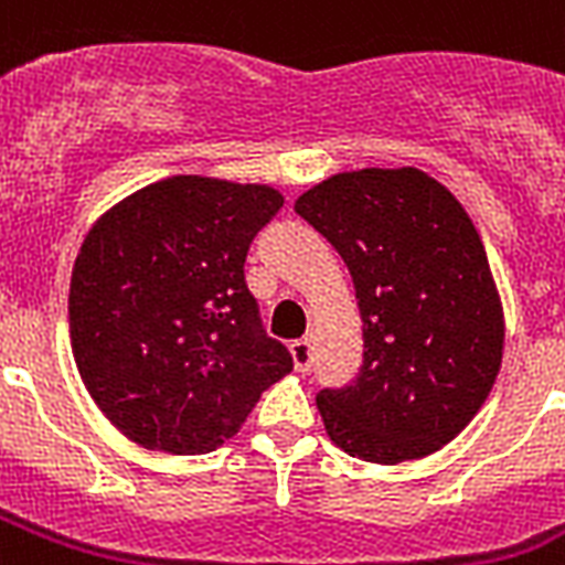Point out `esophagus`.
I'll list each match as a JSON object with an SVG mask.
<instances>
[{
    "label": "esophagus",
    "instance_id": "34e87169",
    "mask_svg": "<svg viewBox=\"0 0 565 565\" xmlns=\"http://www.w3.org/2000/svg\"><path fill=\"white\" fill-rule=\"evenodd\" d=\"M290 358H292V370L308 372L310 363H313V352H310L308 340H296V343L290 345Z\"/></svg>",
    "mask_w": 565,
    "mask_h": 565
}]
</instances>
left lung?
Returning <instances> with one entry per match:
<instances>
[{"label":"left lung","mask_w":565,"mask_h":565,"mask_svg":"<svg viewBox=\"0 0 565 565\" xmlns=\"http://www.w3.org/2000/svg\"><path fill=\"white\" fill-rule=\"evenodd\" d=\"M292 207L340 252L361 310V375L317 395L328 437L370 463L434 455L501 370L504 310L481 234L416 167L337 172Z\"/></svg>","instance_id":"left-lung-1"}]
</instances>
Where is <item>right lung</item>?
<instances>
[{"label": "right lung", "mask_w": 565, "mask_h": 565, "mask_svg": "<svg viewBox=\"0 0 565 565\" xmlns=\"http://www.w3.org/2000/svg\"><path fill=\"white\" fill-rule=\"evenodd\" d=\"M281 204L269 184L172 175L93 222L70 281V343L90 398L131 443L213 451L290 375L243 273Z\"/></svg>", "instance_id": "add662e5"}]
</instances>
